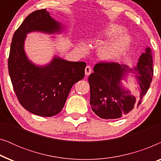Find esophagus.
<instances>
[{
    "label": "esophagus",
    "mask_w": 161,
    "mask_h": 161,
    "mask_svg": "<svg viewBox=\"0 0 161 161\" xmlns=\"http://www.w3.org/2000/svg\"><path fill=\"white\" fill-rule=\"evenodd\" d=\"M92 67H90L89 65H87L86 67V68H85V74H86V75H89L90 74L92 73Z\"/></svg>",
    "instance_id": "34e87169"
}]
</instances>
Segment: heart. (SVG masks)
<instances>
[{
	"label": "heart",
	"instance_id": "b5f03b06",
	"mask_svg": "<svg viewBox=\"0 0 161 161\" xmlns=\"http://www.w3.org/2000/svg\"><path fill=\"white\" fill-rule=\"evenodd\" d=\"M122 31V28L121 26L113 25L108 28L105 31V34L109 36H114L120 33ZM130 42L131 39L128 34H119L98 48V56L103 60H114L119 58L128 49ZM80 50L81 52H84V45H80Z\"/></svg>",
	"mask_w": 161,
	"mask_h": 161
}]
</instances>
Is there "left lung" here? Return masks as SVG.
<instances>
[{"mask_svg": "<svg viewBox=\"0 0 161 161\" xmlns=\"http://www.w3.org/2000/svg\"><path fill=\"white\" fill-rule=\"evenodd\" d=\"M131 70L133 69L116 62H100L94 66V72L89 77L90 105L99 117L105 119L120 118L142 103L153 77L150 48H147L135 67V71L139 74L137 78L141 89L137 97L131 96L130 92L125 91L120 85L125 72Z\"/></svg>", "mask_w": 161, "mask_h": 161, "instance_id": "obj_1", "label": "left lung"}]
</instances>
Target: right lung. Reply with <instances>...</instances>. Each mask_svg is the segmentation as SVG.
Returning a JSON list of instances; mask_svg holds the SVG:
<instances>
[{"instance_id":"add662e5","label":"right lung","mask_w":161,"mask_h":161,"mask_svg":"<svg viewBox=\"0 0 161 161\" xmlns=\"http://www.w3.org/2000/svg\"><path fill=\"white\" fill-rule=\"evenodd\" d=\"M59 23L46 9L34 11L14 32L8 60V73L19 103L31 113L53 116L62 110L72 86L84 78L86 64L58 57L45 67L35 66L27 58L23 44L31 31H60Z\"/></svg>"}]
</instances>
